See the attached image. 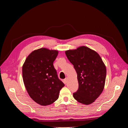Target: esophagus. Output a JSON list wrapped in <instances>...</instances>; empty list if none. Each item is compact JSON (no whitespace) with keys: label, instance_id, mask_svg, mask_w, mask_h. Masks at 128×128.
<instances>
[{"label":"esophagus","instance_id":"obj_1","mask_svg":"<svg viewBox=\"0 0 128 128\" xmlns=\"http://www.w3.org/2000/svg\"><path fill=\"white\" fill-rule=\"evenodd\" d=\"M67 80H68V78H64V83L65 84L67 83Z\"/></svg>","mask_w":128,"mask_h":128}]
</instances>
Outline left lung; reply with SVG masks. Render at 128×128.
<instances>
[{
    "label": "left lung",
    "mask_w": 128,
    "mask_h": 128,
    "mask_svg": "<svg viewBox=\"0 0 128 128\" xmlns=\"http://www.w3.org/2000/svg\"><path fill=\"white\" fill-rule=\"evenodd\" d=\"M77 74L78 88L73 93L77 102L85 104L94 102L102 92L106 68L101 57L94 50L81 46L65 52Z\"/></svg>",
    "instance_id": "1"
}]
</instances>
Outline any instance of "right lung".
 Segmentation results:
<instances>
[{"label": "right lung", "mask_w": 128, "mask_h": 128, "mask_svg": "<svg viewBox=\"0 0 128 128\" xmlns=\"http://www.w3.org/2000/svg\"><path fill=\"white\" fill-rule=\"evenodd\" d=\"M58 54L56 50L40 48L31 53L23 65L22 76L26 90L32 100L42 106L56 102L64 86L53 66Z\"/></svg>", "instance_id": "1"}]
</instances>
